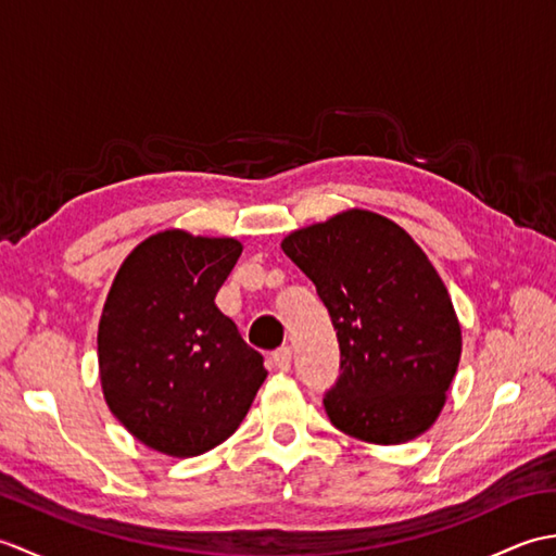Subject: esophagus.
<instances>
[{
    "label": "esophagus",
    "mask_w": 556,
    "mask_h": 556,
    "mask_svg": "<svg viewBox=\"0 0 556 556\" xmlns=\"http://www.w3.org/2000/svg\"><path fill=\"white\" fill-rule=\"evenodd\" d=\"M269 361H271V365H275L279 372H289L291 370V349L275 351V353H271Z\"/></svg>",
    "instance_id": "obj_1"
}]
</instances>
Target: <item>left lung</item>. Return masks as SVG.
Here are the masks:
<instances>
[{"label": "left lung", "instance_id": "obj_1", "mask_svg": "<svg viewBox=\"0 0 556 556\" xmlns=\"http://www.w3.org/2000/svg\"><path fill=\"white\" fill-rule=\"evenodd\" d=\"M332 317L339 377L325 392L334 428L401 444L440 416L460 358L452 299L418 243L392 219L349 210L281 241Z\"/></svg>", "mask_w": 556, "mask_h": 556}]
</instances>
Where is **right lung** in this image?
<instances>
[{"mask_svg": "<svg viewBox=\"0 0 556 556\" xmlns=\"http://www.w3.org/2000/svg\"><path fill=\"white\" fill-rule=\"evenodd\" d=\"M241 243L179 229L124 260L104 303L98 356L110 410L150 448L198 456L245 418L267 370L215 296Z\"/></svg>", "mask_w": 556, "mask_h": 556, "instance_id": "add662e5", "label": "right lung"}]
</instances>
